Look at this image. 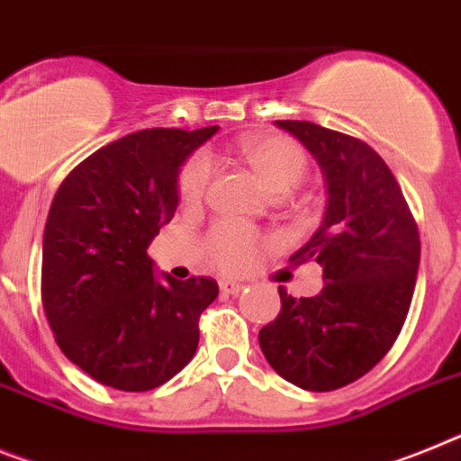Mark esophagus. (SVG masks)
<instances>
[{"mask_svg":"<svg viewBox=\"0 0 461 461\" xmlns=\"http://www.w3.org/2000/svg\"><path fill=\"white\" fill-rule=\"evenodd\" d=\"M219 289H221V294H226V296H233V294H240V291L245 289V285L233 282V279H221V282H219Z\"/></svg>","mask_w":461,"mask_h":461,"instance_id":"34e87169","label":"esophagus"}]
</instances>
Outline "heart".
Wrapping results in <instances>:
<instances>
[{
  "mask_svg": "<svg viewBox=\"0 0 461 461\" xmlns=\"http://www.w3.org/2000/svg\"><path fill=\"white\" fill-rule=\"evenodd\" d=\"M240 156L270 195H285L296 188L308 172V160L301 147L286 137L249 135L240 141ZM212 165L207 156H193L179 172V200L195 204L203 200L210 184ZM261 247V238L240 223H216L204 240V254L216 268L238 273L251 266Z\"/></svg>",
  "mask_w": 461,
  "mask_h": 461,
  "instance_id": "b5f03b06",
  "label": "heart"
}]
</instances>
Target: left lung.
I'll use <instances>...</instances> for the list:
<instances>
[{
    "mask_svg": "<svg viewBox=\"0 0 461 461\" xmlns=\"http://www.w3.org/2000/svg\"><path fill=\"white\" fill-rule=\"evenodd\" d=\"M312 153L326 182L320 228L291 257L317 261L324 289L294 298L258 331L275 373L308 392L359 380L394 345L411 308L420 235L399 182L366 141L310 121H275Z\"/></svg>",
    "mask_w": 461,
    "mask_h": 461,
    "instance_id": "1",
    "label": "left lung"
}]
</instances>
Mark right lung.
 <instances>
[{
	"mask_svg": "<svg viewBox=\"0 0 461 461\" xmlns=\"http://www.w3.org/2000/svg\"><path fill=\"white\" fill-rule=\"evenodd\" d=\"M219 125L140 130L60 184L43 228V312L65 357L123 392L156 389L198 348L212 277L156 275L147 249L179 204V172Z\"/></svg>",
	"mask_w": 461,
	"mask_h": 461,
	"instance_id": "right-lung-1",
	"label": "right lung"
}]
</instances>
